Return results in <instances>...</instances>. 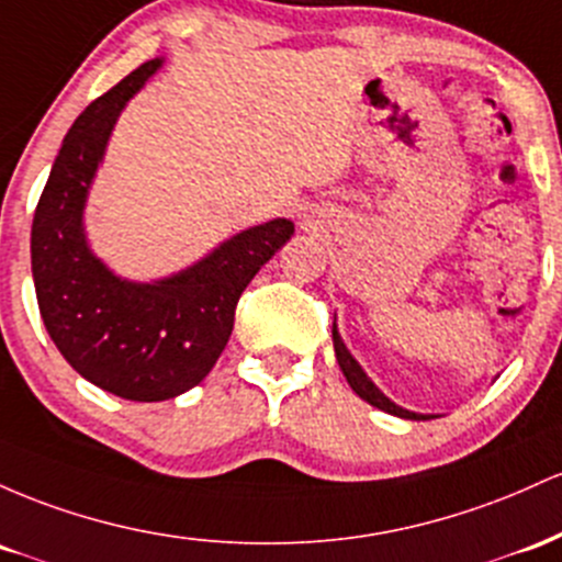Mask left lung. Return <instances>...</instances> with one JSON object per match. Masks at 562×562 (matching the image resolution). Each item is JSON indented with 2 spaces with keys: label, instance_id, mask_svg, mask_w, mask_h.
<instances>
[{
  "label": "left lung",
  "instance_id": "obj_1",
  "mask_svg": "<svg viewBox=\"0 0 562 562\" xmlns=\"http://www.w3.org/2000/svg\"><path fill=\"white\" fill-rule=\"evenodd\" d=\"M331 337H334V350H337L339 369H342V374L348 376L350 387L356 390V393L361 395V398H363L366 403H371V406L382 408V412L395 414V417H403V419H432V417H427V414H414V412H406V408L395 406L393 401L384 398V395L380 393V390H376V384L371 382L369 376L363 374L361 366L356 363V358H352L350 352H348V348H345V345H342V339H339V334H337V324L331 326Z\"/></svg>",
  "mask_w": 562,
  "mask_h": 562
}]
</instances>
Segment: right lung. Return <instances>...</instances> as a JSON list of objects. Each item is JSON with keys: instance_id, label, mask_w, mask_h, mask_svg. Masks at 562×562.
<instances>
[{"instance_id": "add662e5", "label": "right lung", "mask_w": 562, "mask_h": 562, "mask_svg": "<svg viewBox=\"0 0 562 562\" xmlns=\"http://www.w3.org/2000/svg\"><path fill=\"white\" fill-rule=\"evenodd\" d=\"M161 66L148 60L100 94L68 130L31 225V270L55 348L85 380L127 401L196 387L228 345L238 297L292 238L289 220L257 225L186 273L127 283L87 249L81 206L119 111Z\"/></svg>"}]
</instances>
